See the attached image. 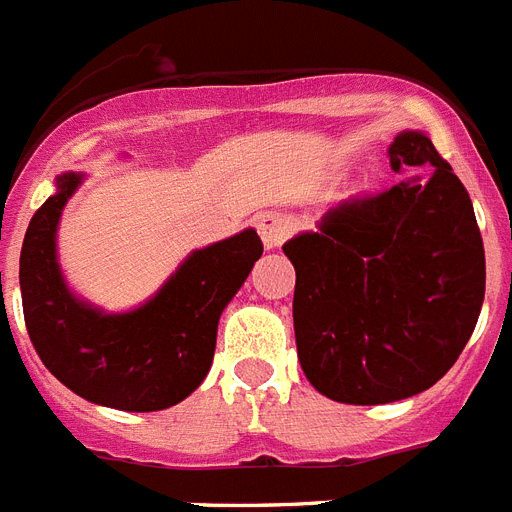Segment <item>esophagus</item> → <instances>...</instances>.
I'll use <instances>...</instances> for the list:
<instances>
[{"label":"esophagus","mask_w":512,"mask_h":512,"mask_svg":"<svg viewBox=\"0 0 512 512\" xmlns=\"http://www.w3.org/2000/svg\"><path fill=\"white\" fill-rule=\"evenodd\" d=\"M256 230H259L266 248H280L287 235L293 232V219L282 214V211H264L256 219Z\"/></svg>","instance_id":"obj_1"}]
</instances>
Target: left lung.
Here are the masks:
<instances>
[{
	"label": "left lung",
	"mask_w": 512,
	"mask_h": 512,
	"mask_svg": "<svg viewBox=\"0 0 512 512\" xmlns=\"http://www.w3.org/2000/svg\"><path fill=\"white\" fill-rule=\"evenodd\" d=\"M395 172L429 167L329 209L282 251L295 266L303 374L329 400L379 405L445 377L484 303V243L453 167L418 130L390 143Z\"/></svg>",
	"instance_id": "1"
}]
</instances>
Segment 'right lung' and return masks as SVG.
Wrapping results in <instances>:
<instances>
[{"label":"right lung","instance_id":"1","mask_svg":"<svg viewBox=\"0 0 512 512\" xmlns=\"http://www.w3.org/2000/svg\"><path fill=\"white\" fill-rule=\"evenodd\" d=\"M83 175L57 177V193L33 214L20 251L28 337L67 390L117 411H162L209 374L217 324L264 253L256 230L193 251L162 290L125 314L80 301L57 261V225Z\"/></svg>","mask_w":512,"mask_h":512}]
</instances>
